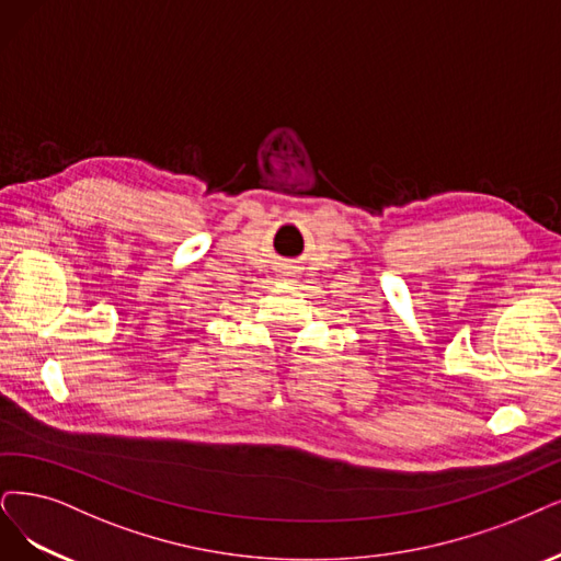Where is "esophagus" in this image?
<instances>
[{
  "label": "esophagus",
  "mask_w": 561,
  "mask_h": 561,
  "mask_svg": "<svg viewBox=\"0 0 561 561\" xmlns=\"http://www.w3.org/2000/svg\"><path fill=\"white\" fill-rule=\"evenodd\" d=\"M294 277H296V270H294V267L279 270V279H282V282H288V279H294Z\"/></svg>",
  "instance_id": "obj_1"
}]
</instances>
